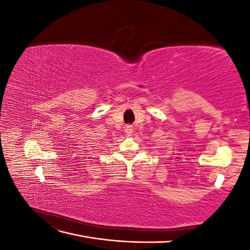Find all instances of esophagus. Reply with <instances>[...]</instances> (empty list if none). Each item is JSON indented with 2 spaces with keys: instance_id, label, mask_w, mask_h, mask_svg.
<instances>
[{
  "instance_id": "obj_1",
  "label": "esophagus",
  "mask_w": 250,
  "mask_h": 250,
  "mask_svg": "<svg viewBox=\"0 0 250 250\" xmlns=\"http://www.w3.org/2000/svg\"><path fill=\"white\" fill-rule=\"evenodd\" d=\"M132 131H133V127H132V125H126L125 126V132L128 134V135H130L131 133H132Z\"/></svg>"
}]
</instances>
